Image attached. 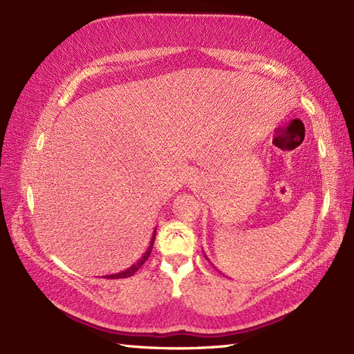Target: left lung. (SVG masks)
<instances>
[{"instance_id":"obj_1","label":"left lung","mask_w":354,"mask_h":354,"mask_svg":"<svg viewBox=\"0 0 354 354\" xmlns=\"http://www.w3.org/2000/svg\"><path fill=\"white\" fill-rule=\"evenodd\" d=\"M205 259H207V255H205ZM207 260H208V259H207Z\"/></svg>"}]
</instances>
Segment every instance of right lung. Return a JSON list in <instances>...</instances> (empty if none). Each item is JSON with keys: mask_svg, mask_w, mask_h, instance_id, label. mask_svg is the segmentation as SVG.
Returning <instances> with one entry per match:
<instances>
[{"mask_svg": "<svg viewBox=\"0 0 354 354\" xmlns=\"http://www.w3.org/2000/svg\"><path fill=\"white\" fill-rule=\"evenodd\" d=\"M155 232H156V230L153 231V236H152V240H150V245H149V248H147V251L145 252V255H142V257H141L137 263H135V265H132L131 268H127L126 270H122V272H118V274L108 275L106 278H127V277H132L135 272H137V270L141 268V265H145V261L149 259L150 252H152L153 242H155Z\"/></svg>", "mask_w": 354, "mask_h": 354, "instance_id": "add662e5", "label": "right lung"}]
</instances>
